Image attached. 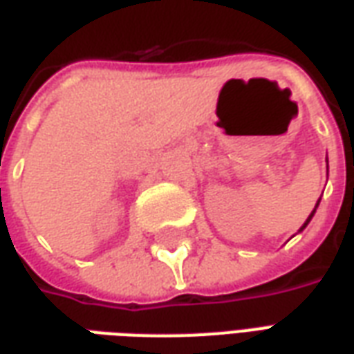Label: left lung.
Segmentation results:
<instances>
[{
    "label": "left lung",
    "instance_id": "left-lung-1",
    "mask_svg": "<svg viewBox=\"0 0 354 354\" xmlns=\"http://www.w3.org/2000/svg\"><path fill=\"white\" fill-rule=\"evenodd\" d=\"M326 165H328V157H326ZM319 203H320V199L317 201V205H315V208H313V212H311V214H309V218L305 220V223H304V225H301V227H299V231H297V233H301V231H304L305 227H307V223L311 222V218H313V216H315V212H317V208H319Z\"/></svg>",
    "mask_w": 354,
    "mask_h": 354
}]
</instances>
